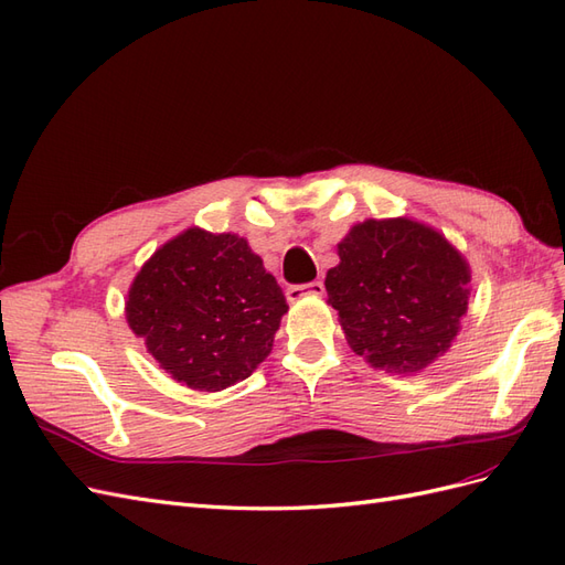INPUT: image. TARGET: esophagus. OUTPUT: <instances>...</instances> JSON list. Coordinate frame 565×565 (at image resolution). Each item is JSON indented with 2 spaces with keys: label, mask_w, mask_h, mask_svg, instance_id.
<instances>
[{
  "label": "esophagus",
  "mask_w": 565,
  "mask_h": 565,
  "mask_svg": "<svg viewBox=\"0 0 565 565\" xmlns=\"http://www.w3.org/2000/svg\"><path fill=\"white\" fill-rule=\"evenodd\" d=\"M323 289H326L323 282L311 280V282H303V285H289L285 295H287L289 301H297L301 297H320V295H323Z\"/></svg>",
  "instance_id": "esophagus-1"
}]
</instances>
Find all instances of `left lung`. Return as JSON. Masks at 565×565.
Listing matches in <instances>:
<instances>
[{"label":"left lung","mask_w":565,"mask_h":565,"mask_svg":"<svg viewBox=\"0 0 565 565\" xmlns=\"http://www.w3.org/2000/svg\"><path fill=\"white\" fill-rule=\"evenodd\" d=\"M338 254L328 301L359 356L414 373L447 352L468 309L470 270L445 237L408 218L365 221Z\"/></svg>","instance_id":"left-lung-1"}]
</instances>
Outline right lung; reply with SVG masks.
<instances>
[{"instance_id": "right-lung-1", "label": "right lung", "mask_w": 565, "mask_h": 565, "mask_svg": "<svg viewBox=\"0 0 565 565\" xmlns=\"http://www.w3.org/2000/svg\"><path fill=\"white\" fill-rule=\"evenodd\" d=\"M287 311L276 278L247 239L190 227L149 258L126 318L178 383L218 392L252 375Z\"/></svg>"}]
</instances>
